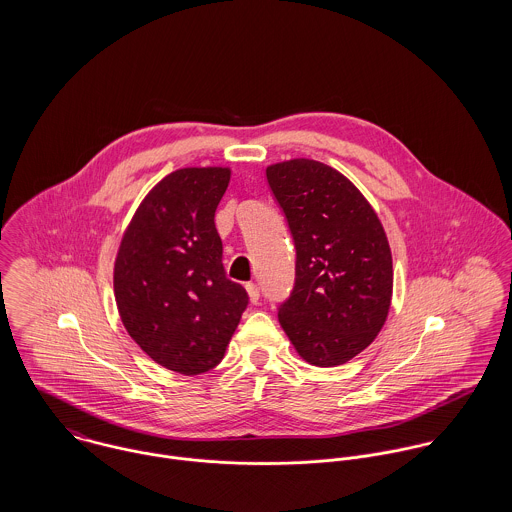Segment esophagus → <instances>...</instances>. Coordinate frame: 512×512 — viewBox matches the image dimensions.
Returning <instances> with one entry per match:
<instances>
[{
	"label": "esophagus",
	"mask_w": 512,
	"mask_h": 512,
	"mask_svg": "<svg viewBox=\"0 0 512 512\" xmlns=\"http://www.w3.org/2000/svg\"><path fill=\"white\" fill-rule=\"evenodd\" d=\"M246 290H248L252 303L260 301V288H258V284H246Z\"/></svg>",
	"instance_id": "34e87169"
}]
</instances>
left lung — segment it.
I'll return each mask as SVG.
<instances>
[{
	"label": "left lung",
	"mask_w": 512,
	"mask_h": 512,
	"mask_svg": "<svg viewBox=\"0 0 512 512\" xmlns=\"http://www.w3.org/2000/svg\"><path fill=\"white\" fill-rule=\"evenodd\" d=\"M295 246V282L278 307L303 361L345 365L374 341L392 299V254L361 191L333 167L292 159L266 169Z\"/></svg>",
	"instance_id": "left-lung-1"
}]
</instances>
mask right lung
I'll use <instances>...</instances> for the list:
<instances>
[{"mask_svg":"<svg viewBox=\"0 0 512 512\" xmlns=\"http://www.w3.org/2000/svg\"><path fill=\"white\" fill-rule=\"evenodd\" d=\"M230 169L161 179L130 222L114 266L122 323L149 359L193 376L219 365L248 305L222 266L215 213Z\"/></svg>","mask_w":512,"mask_h":512,"instance_id":"add662e5","label":"right lung"}]
</instances>
